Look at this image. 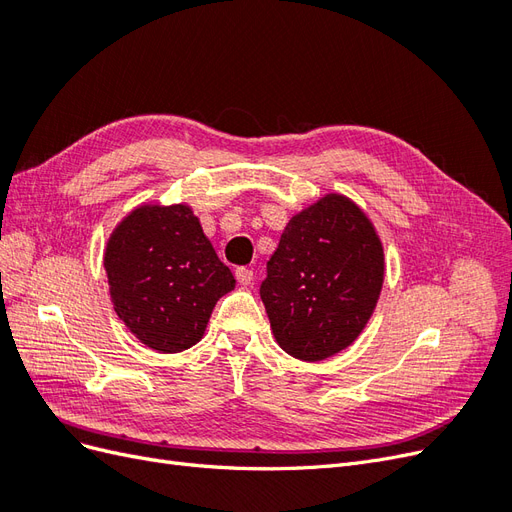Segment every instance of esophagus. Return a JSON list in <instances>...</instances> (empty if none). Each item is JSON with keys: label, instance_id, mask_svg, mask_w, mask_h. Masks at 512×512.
<instances>
[{"label": "esophagus", "instance_id": "obj_1", "mask_svg": "<svg viewBox=\"0 0 512 512\" xmlns=\"http://www.w3.org/2000/svg\"><path fill=\"white\" fill-rule=\"evenodd\" d=\"M237 282L241 284V286H250L252 282H254V271L252 269H245V267H241V269H237Z\"/></svg>", "mask_w": 512, "mask_h": 512}]
</instances>
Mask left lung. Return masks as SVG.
I'll list each match as a JSON object with an SVG mask.
<instances>
[{
  "instance_id": "obj_1",
  "label": "left lung",
  "mask_w": 512,
  "mask_h": 512,
  "mask_svg": "<svg viewBox=\"0 0 512 512\" xmlns=\"http://www.w3.org/2000/svg\"><path fill=\"white\" fill-rule=\"evenodd\" d=\"M260 286L275 342L324 361L363 333L384 284V247L352 198L329 192L294 213Z\"/></svg>"
}]
</instances>
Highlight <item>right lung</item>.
<instances>
[{
    "label": "right lung",
    "mask_w": 512,
    "mask_h": 512,
    "mask_svg": "<svg viewBox=\"0 0 512 512\" xmlns=\"http://www.w3.org/2000/svg\"><path fill=\"white\" fill-rule=\"evenodd\" d=\"M108 294L119 320L147 348L175 354L205 335L235 277L188 203L134 207L104 245Z\"/></svg>",
    "instance_id": "add662e5"
}]
</instances>
